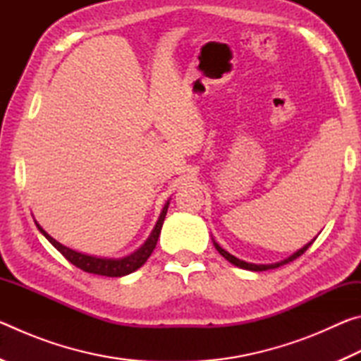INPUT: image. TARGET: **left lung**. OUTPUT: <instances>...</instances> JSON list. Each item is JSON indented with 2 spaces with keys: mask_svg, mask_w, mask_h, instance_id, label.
Returning <instances> with one entry per match:
<instances>
[{
  "mask_svg": "<svg viewBox=\"0 0 361 361\" xmlns=\"http://www.w3.org/2000/svg\"><path fill=\"white\" fill-rule=\"evenodd\" d=\"M213 240V239H212ZM315 240V239H314ZM314 240H310L309 243H305V245L302 247V248H299L298 252H295L293 253L291 256H288V258H285L283 261H279V262H272V264H253V262H247V261H243V259H239V258H235L234 255H231V253H228L226 252L224 248H221L219 247V243L218 242H215L213 240V245H215V248L218 250L219 252V255L223 256V258H226L228 259L231 264H234V266H237V267H240V269H247V271H253V272H261V271H267V269H276V267H280V266H283V264H286V262H290V261H293V259H296V258H299V256H301L305 250H307L310 245H312L314 243Z\"/></svg>",
  "mask_w": 361,
  "mask_h": 361,
  "instance_id": "obj_1",
  "label": "left lung"
}]
</instances>
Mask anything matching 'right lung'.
<instances>
[{
	"label": "right lung",
	"mask_w": 361,
	"mask_h": 361,
	"mask_svg": "<svg viewBox=\"0 0 361 361\" xmlns=\"http://www.w3.org/2000/svg\"><path fill=\"white\" fill-rule=\"evenodd\" d=\"M169 204L170 200H167L166 205H164V209L161 212V215H159L157 223L154 226V229L149 234L148 239L143 243L142 247L135 252L124 256V258H100V256H94V255H85L81 252H76V250H73L70 247H65L62 243L57 242L54 237H51L47 234V232L41 228L38 221H35L36 228L39 229V232L42 235L46 237V239L52 243L54 247H56L60 253H62L66 259H68L71 264H75L76 267L82 269V271L89 272V274H97V276H106V277H124V276H129L133 271H137V269L142 267L146 259L149 258L152 250L156 248V243L159 239V234H161V229H162V224H164V219H166L167 215V210H169Z\"/></svg>",
	"instance_id": "right-lung-1"
}]
</instances>
